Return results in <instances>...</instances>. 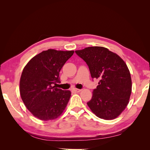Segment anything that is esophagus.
I'll use <instances>...</instances> for the list:
<instances>
[{"label": "esophagus", "instance_id": "esophagus-1", "mask_svg": "<svg viewBox=\"0 0 150 150\" xmlns=\"http://www.w3.org/2000/svg\"><path fill=\"white\" fill-rule=\"evenodd\" d=\"M73 90L74 91H76V92H80L81 91V89H77V88H74V89H73Z\"/></svg>", "mask_w": 150, "mask_h": 150}]
</instances>
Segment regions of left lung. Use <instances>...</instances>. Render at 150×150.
Wrapping results in <instances>:
<instances>
[{"mask_svg": "<svg viewBox=\"0 0 150 150\" xmlns=\"http://www.w3.org/2000/svg\"><path fill=\"white\" fill-rule=\"evenodd\" d=\"M75 52L86 62L91 78L99 80L88 106L99 118H116L128 105L131 93V75L126 63L103 47H88Z\"/></svg>", "mask_w": 150, "mask_h": 150, "instance_id": "left-lung-1", "label": "left lung"}]
</instances>
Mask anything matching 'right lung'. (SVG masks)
Here are the masks:
<instances>
[{
  "label": "right lung",
  "instance_id": "obj_1",
  "mask_svg": "<svg viewBox=\"0 0 150 150\" xmlns=\"http://www.w3.org/2000/svg\"><path fill=\"white\" fill-rule=\"evenodd\" d=\"M74 51L48 49L35 56L22 71L20 94L28 110L40 120L56 119L69 102L71 93L56 87L59 72ZM55 85V86H54Z\"/></svg>",
  "mask_w": 150,
  "mask_h": 150
}]
</instances>
